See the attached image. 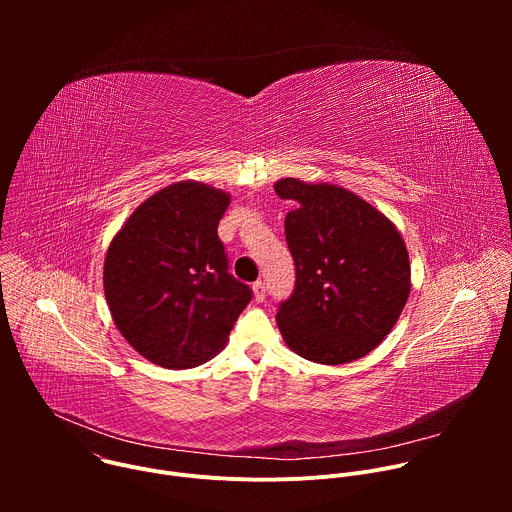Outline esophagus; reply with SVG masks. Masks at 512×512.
Listing matches in <instances>:
<instances>
[{
  "mask_svg": "<svg viewBox=\"0 0 512 512\" xmlns=\"http://www.w3.org/2000/svg\"><path fill=\"white\" fill-rule=\"evenodd\" d=\"M265 294H267L265 283H263V281H255V283H253V296H255V300H257V302H263V300H265Z\"/></svg>",
  "mask_w": 512,
  "mask_h": 512,
  "instance_id": "1",
  "label": "esophagus"
}]
</instances>
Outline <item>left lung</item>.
<instances>
[{"label": "left lung", "instance_id": "1", "mask_svg": "<svg viewBox=\"0 0 512 512\" xmlns=\"http://www.w3.org/2000/svg\"><path fill=\"white\" fill-rule=\"evenodd\" d=\"M273 188L296 204L285 216L296 289L277 312L285 344L320 364L367 356L393 330L411 291L401 233L342 186L281 178Z\"/></svg>", "mask_w": 512, "mask_h": 512}]
</instances>
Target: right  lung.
Segmentation results:
<instances>
[{
  "instance_id": "obj_1",
  "label": "right lung",
  "mask_w": 512,
  "mask_h": 512,
  "mask_svg": "<svg viewBox=\"0 0 512 512\" xmlns=\"http://www.w3.org/2000/svg\"><path fill=\"white\" fill-rule=\"evenodd\" d=\"M231 194L182 180L141 202L113 237L103 287L123 338L164 369H192L223 350L253 298L227 269L218 223Z\"/></svg>"
}]
</instances>
